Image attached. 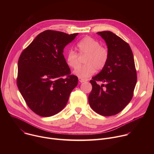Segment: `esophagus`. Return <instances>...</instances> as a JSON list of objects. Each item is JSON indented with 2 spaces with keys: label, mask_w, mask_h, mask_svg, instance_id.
<instances>
[{
  "label": "esophagus",
  "mask_w": 154,
  "mask_h": 154,
  "mask_svg": "<svg viewBox=\"0 0 154 154\" xmlns=\"http://www.w3.org/2000/svg\"><path fill=\"white\" fill-rule=\"evenodd\" d=\"M79 81L80 83H83V82H86V80H85V79H81V78H79Z\"/></svg>",
  "instance_id": "esophagus-1"
}]
</instances>
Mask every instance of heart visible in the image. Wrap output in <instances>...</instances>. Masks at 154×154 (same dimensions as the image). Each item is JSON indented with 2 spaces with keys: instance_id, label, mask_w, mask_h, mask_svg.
Returning <instances> with one entry per match:
<instances>
[{
  "instance_id": "obj_1",
  "label": "heart",
  "mask_w": 154,
  "mask_h": 154,
  "mask_svg": "<svg viewBox=\"0 0 154 154\" xmlns=\"http://www.w3.org/2000/svg\"><path fill=\"white\" fill-rule=\"evenodd\" d=\"M77 48L80 55H86L85 59L86 64L79 66L74 71V74L79 78L85 79L92 75L96 70H102L108 61L109 52L108 49L100 46L99 41L87 36L77 44ZM66 62L69 67L75 68L79 62V54L69 50L66 55Z\"/></svg>"
}]
</instances>
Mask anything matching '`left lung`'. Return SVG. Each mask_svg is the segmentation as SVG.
<instances>
[{"label": "left lung", "instance_id": "8db88e82", "mask_svg": "<svg viewBox=\"0 0 154 154\" xmlns=\"http://www.w3.org/2000/svg\"><path fill=\"white\" fill-rule=\"evenodd\" d=\"M105 41L109 57L103 69L92 78L88 97L90 106L97 113L115 115L133 97L137 81L134 55L128 44L112 32L97 33ZM103 82L99 85L98 82Z\"/></svg>", "mask_w": 154, "mask_h": 154}]
</instances>
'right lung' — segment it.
I'll use <instances>...</instances> for the list:
<instances>
[{"instance_id":"obj_1","label":"right lung","mask_w":154,"mask_h":154,"mask_svg":"<svg viewBox=\"0 0 154 154\" xmlns=\"http://www.w3.org/2000/svg\"><path fill=\"white\" fill-rule=\"evenodd\" d=\"M77 35L45 30L19 57L18 89L28 106L41 116H52L61 111L78 84L63 54L64 47Z\"/></svg>"}]
</instances>
